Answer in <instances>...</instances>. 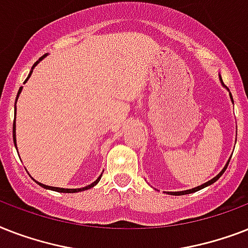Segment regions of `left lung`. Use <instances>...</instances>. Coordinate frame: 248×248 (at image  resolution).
<instances>
[{
	"instance_id": "obj_1",
	"label": "left lung",
	"mask_w": 248,
	"mask_h": 248,
	"mask_svg": "<svg viewBox=\"0 0 248 248\" xmlns=\"http://www.w3.org/2000/svg\"><path fill=\"white\" fill-rule=\"evenodd\" d=\"M231 97H232V94H231ZM228 164H229V161L227 162V165H225V168H224V169L221 170L220 173L217 174V177H215V178H213V179H211V180H209V182H206V183H203L202 186H199V187H196V188H192V189H188V191H182V192H170V195H174V196L188 195V193H193V192H196V191H200V189H202V188L207 187V186H210V184H213L214 182H217V180L219 179V178H220L221 175H223V173H224V171H225V169H227Z\"/></svg>"
}]
</instances>
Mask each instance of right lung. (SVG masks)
<instances>
[{"mask_svg": "<svg viewBox=\"0 0 248 248\" xmlns=\"http://www.w3.org/2000/svg\"><path fill=\"white\" fill-rule=\"evenodd\" d=\"M45 56H46V55H45ZM45 56L41 57V59H39V60L37 61V62H35L34 65H33V68H34L35 65L38 64L39 61L42 60V59H43V57H45ZM31 71H33V70H31ZM31 73H29V75H28V78L25 79V82H27L28 79H29V77H31ZM21 88H23V87H20V90H19V92H17V97H19V94H20ZM17 97H16V100H17ZM15 112H16V102H15ZM13 137H14V143H15V147H16V138H15V122H14V125H13ZM100 179H101V177L98 178V179H97L96 182H93L92 184H90V186H87V187H84V188H75V189H70V188H57V187H49V186H45V184L38 183V182H37V183H38L39 186H42L43 188H47V189H52V191L62 192V193H75V192H82V191H86V189H90V188L94 187V186H96V184L98 183V182H100Z\"/></svg>", "mask_w": 248, "mask_h": 248, "instance_id": "obj_1", "label": "right lung"}]
</instances>
